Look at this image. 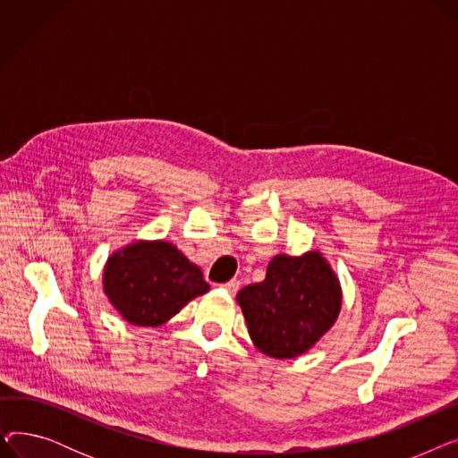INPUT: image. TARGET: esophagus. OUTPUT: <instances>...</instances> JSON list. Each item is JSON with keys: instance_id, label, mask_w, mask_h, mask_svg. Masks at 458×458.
<instances>
[{"instance_id": "34e87169", "label": "esophagus", "mask_w": 458, "mask_h": 458, "mask_svg": "<svg viewBox=\"0 0 458 458\" xmlns=\"http://www.w3.org/2000/svg\"><path fill=\"white\" fill-rule=\"evenodd\" d=\"M223 290H226L230 295H235L237 290H239V280H230L226 284H221Z\"/></svg>"}]
</instances>
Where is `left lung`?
Instances as JSON below:
<instances>
[{
  "mask_svg": "<svg viewBox=\"0 0 458 458\" xmlns=\"http://www.w3.org/2000/svg\"><path fill=\"white\" fill-rule=\"evenodd\" d=\"M254 345L271 358H295L314 347L342 310L340 280L318 250L275 256L266 280L237 293Z\"/></svg>",
  "mask_w": 458,
  "mask_h": 458,
  "instance_id": "obj_1",
  "label": "left lung"
}]
</instances>
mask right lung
<instances>
[{"label":"right lung","mask_w":458,"mask_h":458,"mask_svg":"<svg viewBox=\"0 0 458 458\" xmlns=\"http://www.w3.org/2000/svg\"><path fill=\"white\" fill-rule=\"evenodd\" d=\"M104 292L114 310L137 327H159L195 297L209 292L202 271L168 242H135L113 252Z\"/></svg>","instance_id":"add662e5"}]
</instances>
